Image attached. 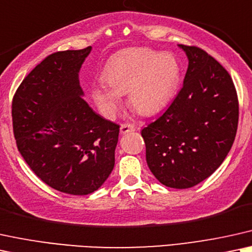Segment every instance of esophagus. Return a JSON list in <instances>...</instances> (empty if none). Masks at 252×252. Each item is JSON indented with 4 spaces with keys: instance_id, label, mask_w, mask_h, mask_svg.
<instances>
[{
    "instance_id": "obj_1",
    "label": "esophagus",
    "mask_w": 252,
    "mask_h": 252,
    "mask_svg": "<svg viewBox=\"0 0 252 252\" xmlns=\"http://www.w3.org/2000/svg\"><path fill=\"white\" fill-rule=\"evenodd\" d=\"M120 131H121V133H128V132L135 131V126L131 123H123V124H121Z\"/></svg>"
}]
</instances>
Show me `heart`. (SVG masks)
Here are the masks:
<instances>
[{
	"label": "heart",
	"mask_w": 252,
	"mask_h": 252,
	"mask_svg": "<svg viewBox=\"0 0 252 252\" xmlns=\"http://www.w3.org/2000/svg\"><path fill=\"white\" fill-rule=\"evenodd\" d=\"M180 76V63L173 55L132 47L110 58L103 69L104 84L92 86L91 95L107 117L114 115L121 94L126 93L133 110L144 116L154 115L176 93Z\"/></svg>",
	"instance_id": "1"
}]
</instances>
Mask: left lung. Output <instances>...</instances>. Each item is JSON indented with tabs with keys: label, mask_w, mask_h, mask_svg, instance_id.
Returning a JSON list of instances; mask_svg holds the SVG:
<instances>
[{
	"label": "left lung",
	"mask_w": 252,
	"mask_h": 252,
	"mask_svg": "<svg viewBox=\"0 0 252 252\" xmlns=\"http://www.w3.org/2000/svg\"><path fill=\"white\" fill-rule=\"evenodd\" d=\"M189 68L179 93L142 130L146 163L171 189H189L218 170L237 131L238 97L227 69L197 46L179 45Z\"/></svg>",
	"instance_id": "1"
}]
</instances>
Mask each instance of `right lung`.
<instances>
[{
    "mask_svg": "<svg viewBox=\"0 0 252 252\" xmlns=\"http://www.w3.org/2000/svg\"><path fill=\"white\" fill-rule=\"evenodd\" d=\"M92 47L47 56L25 76L12 97L18 151L50 187L87 195L115 165L120 126L95 113L81 96L79 71Z\"/></svg>",
    "mask_w": 252,
    "mask_h": 252,
    "instance_id": "1",
    "label": "right lung"
}]
</instances>
